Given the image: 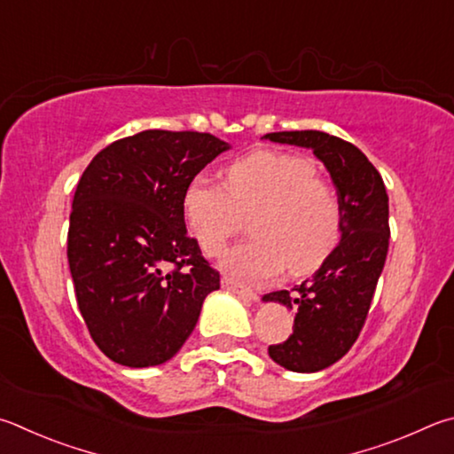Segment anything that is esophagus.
<instances>
[{
	"instance_id": "esophagus-1",
	"label": "esophagus",
	"mask_w": 454,
	"mask_h": 454,
	"mask_svg": "<svg viewBox=\"0 0 454 454\" xmlns=\"http://www.w3.org/2000/svg\"><path fill=\"white\" fill-rule=\"evenodd\" d=\"M222 287H224V290H228V292L238 294V295H240V298L248 300V301H254L255 298H258V294H255L254 290H250V287H246V286H242V284L234 282V279L228 278V276L222 278Z\"/></svg>"
}]
</instances>
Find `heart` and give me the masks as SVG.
Returning <instances> with one entry per match:
<instances>
[{
	"label": "heart",
	"mask_w": 454,
	"mask_h": 454,
	"mask_svg": "<svg viewBox=\"0 0 454 454\" xmlns=\"http://www.w3.org/2000/svg\"><path fill=\"white\" fill-rule=\"evenodd\" d=\"M183 208L204 254L218 255L250 218V240L234 246L220 266L240 282H262L282 271L303 274L340 242V200L308 156L255 151L230 164L226 184L206 175L188 183Z\"/></svg>",
	"instance_id": "b5f03b06"
}]
</instances>
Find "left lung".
I'll return each instance as SVG.
<instances>
[{"mask_svg": "<svg viewBox=\"0 0 454 454\" xmlns=\"http://www.w3.org/2000/svg\"><path fill=\"white\" fill-rule=\"evenodd\" d=\"M263 138L311 148L340 200L341 240L333 252L306 282L262 298L295 311L294 333L270 345V357L295 373H316L340 361L365 324L389 250V196L367 156L343 138L321 130H284Z\"/></svg>", "mask_w": 454, "mask_h": 454, "instance_id": "left-lung-1", "label": "left lung"}]
</instances>
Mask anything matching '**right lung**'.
Returning a JSON list of instances; mask_svg holds the SVG:
<instances>
[{"mask_svg":"<svg viewBox=\"0 0 454 454\" xmlns=\"http://www.w3.org/2000/svg\"><path fill=\"white\" fill-rule=\"evenodd\" d=\"M230 145L194 130L114 141L81 176L67 234L79 311L97 348L127 367L172 359L220 274L186 234L183 196Z\"/></svg>","mask_w":454,"mask_h":454,"instance_id":"add662e5","label":"right lung"}]
</instances>
